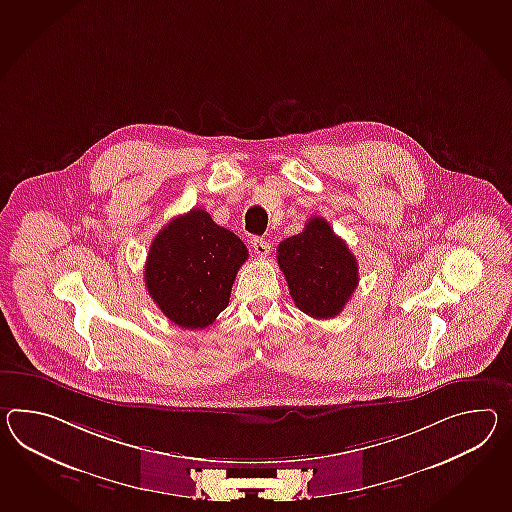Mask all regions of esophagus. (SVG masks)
<instances>
[{"mask_svg":"<svg viewBox=\"0 0 512 512\" xmlns=\"http://www.w3.org/2000/svg\"><path fill=\"white\" fill-rule=\"evenodd\" d=\"M251 246H253V251H255L259 257H266V255L270 253V242H266L264 238H253Z\"/></svg>","mask_w":512,"mask_h":512,"instance_id":"1","label":"esophagus"}]
</instances>
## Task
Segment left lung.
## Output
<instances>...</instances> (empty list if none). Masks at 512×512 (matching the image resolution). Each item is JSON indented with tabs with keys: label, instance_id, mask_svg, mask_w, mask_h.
Returning a JSON list of instances; mask_svg holds the SVG:
<instances>
[{
	"label": "left lung",
	"instance_id": "left-lung-1",
	"mask_svg": "<svg viewBox=\"0 0 512 512\" xmlns=\"http://www.w3.org/2000/svg\"><path fill=\"white\" fill-rule=\"evenodd\" d=\"M277 264L296 307L316 320L335 318L359 285L355 255L320 216L279 244Z\"/></svg>",
	"mask_w": 512,
	"mask_h": 512
}]
</instances>
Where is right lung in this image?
<instances>
[{"label": "right lung", "instance_id": "right-lung-1", "mask_svg": "<svg viewBox=\"0 0 512 512\" xmlns=\"http://www.w3.org/2000/svg\"><path fill=\"white\" fill-rule=\"evenodd\" d=\"M248 248L209 212L192 209L164 225L151 242L144 281L168 320L205 329L229 305L238 268Z\"/></svg>", "mask_w": 512, "mask_h": 512}]
</instances>
